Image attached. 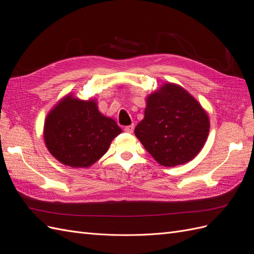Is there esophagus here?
<instances>
[{
  "label": "esophagus",
  "instance_id": "34e87169",
  "mask_svg": "<svg viewBox=\"0 0 254 254\" xmlns=\"http://www.w3.org/2000/svg\"><path fill=\"white\" fill-rule=\"evenodd\" d=\"M133 129H134V125H133V124L129 125V126H126V127L124 128L125 132H127V133H132V132H133Z\"/></svg>",
  "mask_w": 254,
  "mask_h": 254
}]
</instances>
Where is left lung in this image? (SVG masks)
Listing matches in <instances>:
<instances>
[{
    "instance_id": "1",
    "label": "left lung",
    "mask_w": 254,
    "mask_h": 254,
    "mask_svg": "<svg viewBox=\"0 0 254 254\" xmlns=\"http://www.w3.org/2000/svg\"><path fill=\"white\" fill-rule=\"evenodd\" d=\"M209 131V117L197 99L179 84L165 82L146 98L134 134L159 164L174 167L200 152Z\"/></svg>"
}]
</instances>
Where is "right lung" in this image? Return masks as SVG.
I'll return each mask as SVG.
<instances>
[{"mask_svg":"<svg viewBox=\"0 0 254 254\" xmlns=\"http://www.w3.org/2000/svg\"><path fill=\"white\" fill-rule=\"evenodd\" d=\"M122 132L113 119L99 112L96 99L82 101L68 93L45 118L44 143L64 165L89 167L101 159Z\"/></svg>","mask_w":254,"mask_h":254,"instance_id":"right-lung-1","label":"right lung"}]
</instances>
